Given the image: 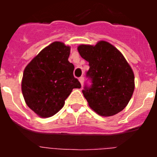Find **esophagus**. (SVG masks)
I'll use <instances>...</instances> for the list:
<instances>
[{"label":"esophagus","instance_id":"34e87169","mask_svg":"<svg viewBox=\"0 0 157 157\" xmlns=\"http://www.w3.org/2000/svg\"><path fill=\"white\" fill-rule=\"evenodd\" d=\"M79 82H80V83H81V85L82 86V84H83V82H84V78L83 77H80L79 78Z\"/></svg>","mask_w":157,"mask_h":157}]
</instances>
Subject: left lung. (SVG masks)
Returning <instances> with one entry per match:
<instances>
[{
  "label": "left lung",
  "instance_id": "obj_1",
  "mask_svg": "<svg viewBox=\"0 0 157 157\" xmlns=\"http://www.w3.org/2000/svg\"><path fill=\"white\" fill-rule=\"evenodd\" d=\"M80 56L89 62L90 86L82 94L89 106L101 116H112L125 109L134 90V75L123 54L108 41L80 45Z\"/></svg>",
  "mask_w": 157,
  "mask_h": 157
}]
</instances>
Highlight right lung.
<instances>
[{
    "instance_id": "1",
    "label": "right lung",
    "mask_w": 157,
    "mask_h": 157,
    "mask_svg": "<svg viewBox=\"0 0 157 157\" xmlns=\"http://www.w3.org/2000/svg\"><path fill=\"white\" fill-rule=\"evenodd\" d=\"M71 48L54 41L43 48L27 65L22 79V93L27 106L40 117L57 113L72 90L81 88L68 61Z\"/></svg>"
}]
</instances>
